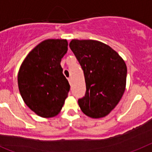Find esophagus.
I'll use <instances>...</instances> for the list:
<instances>
[{"mask_svg": "<svg viewBox=\"0 0 152 152\" xmlns=\"http://www.w3.org/2000/svg\"><path fill=\"white\" fill-rule=\"evenodd\" d=\"M68 81H69V83H70V85H72V78L71 77H69L68 78Z\"/></svg>", "mask_w": 152, "mask_h": 152, "instance_id": "34e87169", "label": "esophagus"}]
</instances>
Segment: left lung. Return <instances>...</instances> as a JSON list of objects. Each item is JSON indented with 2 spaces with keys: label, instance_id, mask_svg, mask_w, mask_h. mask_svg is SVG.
Here are the masks:
<instances>
[{
  "label": "left lung",
  "instance_id": "obj_1",
  "mask_svg": "<svg viewBox=\"0 0 152 152\" xmlns=\"http://www.w3.org/2000/svg\"><path fill=\"white\" fill-rule=\"evenodd\" d=\"M70 48L84 71L86 91L78 99L81 111L91 118L110 113L125 91L126 66L110 46L96 40H71Z\"/></svg>",
  "mask_w": 152,
  "mask_h": 152
}]
</instances>
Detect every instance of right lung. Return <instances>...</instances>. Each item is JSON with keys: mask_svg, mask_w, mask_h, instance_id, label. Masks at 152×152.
Here are the masks:
<instances>
[{"mask_svg": "<svg viewBox=\"0 0 152 152\" xmlns=\"http://www.w3.org/2000/svg\"><path fill=\"white\" fill-rule=\"evenodd\" d=\"M67 45L66 39L42 41L27 55L18 71V88L25 103L42 117L57 115L70 91L61 66Z\"/></svg>", "mask_w": 152, "mask_h": 152, "instance_id": "obj_1", "label": "right lung"}]
</instances>
